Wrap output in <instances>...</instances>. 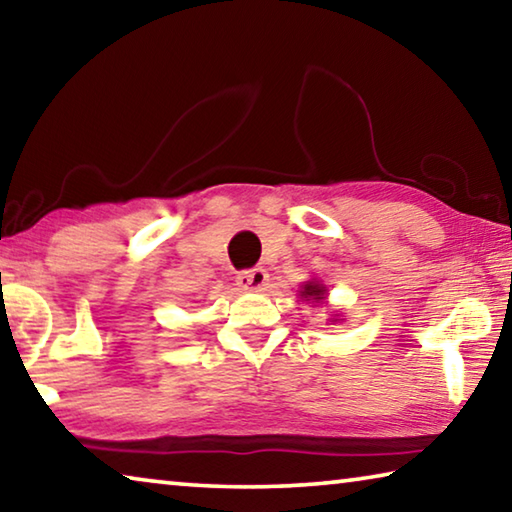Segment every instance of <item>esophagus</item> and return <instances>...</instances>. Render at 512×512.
<instances>
[{
  "instance_id": "1",
  "label": "esophagus",
  "mask_w": 512,
  "mask_h": 512,
  "mask_svg": "<svg viewBox=\"0 0 512 512\" xmlns=\"http://www.w3.org/2000/svg\"><path fill=\"white\" fill-rule=\"evenodd\" d=\"M268 282V273L264 268H248L237 275V284L244 291H262Z\"/></svg>"
}]
</instances>
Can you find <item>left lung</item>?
<instances>
[{
	"label": "left lung",
	"mask_w": 512,
	"mask_h": 512,
	"mask_svg": "<svg viewBox=\"0 0 512 512\" xmlns=\"http://www.w3.org/2000/svg\"><path fill=\"white\" fill-rule=\"evenodd\" d=\"M300 298L309 300V302H323L327 298V287H325V284H320L318 280H309V282L302 284ZM336 320H341V318H332L329 323H336Z\"/></svg>",
	"instance_id": "left-lung-1"
}]
</instances>
